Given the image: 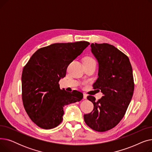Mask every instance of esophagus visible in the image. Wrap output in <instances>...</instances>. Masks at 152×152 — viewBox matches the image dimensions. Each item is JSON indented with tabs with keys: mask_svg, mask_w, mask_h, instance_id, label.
<instances>
[{
	"mask_svg": "<svg viewBox=\"0 0 152 152\" xmlns=\"http://www.w3.org/2000/svg\"><path fill=\"white\" fill-rule=\"evenodd\" d=\"M87 95L86 94L84 93V94H83V98H84V99H87Z\"/></svg>",
	"mask_w": 152,
	"mask_h": 152,
	"instance_id": "esophagus-1",
	"label": "esophagus"
}]
</instances>
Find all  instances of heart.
<instances>
[{"instance_id":"heart-1","label":"heart","mask_w":152,"mask_h":152,"mask_svg":"<svg viewBox=\"0 0 152 152\" xmlns=\"http://www.w3.org/2000/svg\"><path fill=\"white\" fill-rule=\"evenodd\" d=\"M84 61H95L92 58H91V57H87L85 59Z\"/></svg>"}]
</instances>
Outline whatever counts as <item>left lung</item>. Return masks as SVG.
<instances>
[{"instance_id": "obj_1", "label": "left lung", "mask_w": 152, "mask_h": 152, "mask_svg": "<svg viewBox=\"0 0 152 152\" xmlns=\"http://www.w3.org/2000/svg\"><path fill=\"white\" fill-rule=\"evenodd\" d=\"M91 47L99 63V77L93 87L103 96L98 101L91 95L87 97L94 109L84 119L93 130L105 132L120 122L131 102L134 89L132 68L127 56L115 46L92 43Z\"/></svg>"}]
</instances>
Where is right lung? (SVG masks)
Returning a JSON list of instances; mask_svg holds the SVG:
<instances>
[{
	"mask_svg": "<svg viewBox=\"0 0 152 152\" xmlns=\"http://www.w3.org/2000/svg\"><path fill=\"white\" fill-rule=\"evenodd\" d=\"M90 44L87 41L55 43L38 49L23 69L22 100L32 121L45 129L58 126L63 107L79 102L83 93L61 90L58 84L69 64Z\"/></svg>",
	"mask_w": 152,
	"mask_h": 152,
	"instance_id": "add662e5",
	"label": "right lung"
}]
</instances>
